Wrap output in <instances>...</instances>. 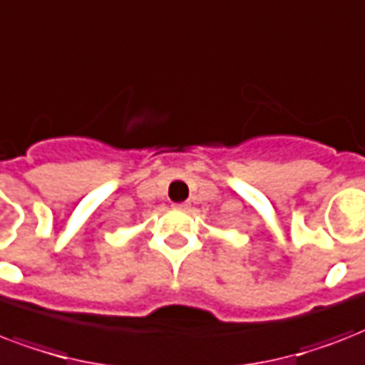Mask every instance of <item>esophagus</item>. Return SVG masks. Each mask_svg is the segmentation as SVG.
<instances>
[{
	"label": "esophagus",
	"mask_w": 365,
	"mask_h": 365,
	"mask_svg": "<svg viewBox=\"0 0 365 365\" xmlns=\"http://www.w3.org/2000/svg\"><path fill=\"white\" fill-rule=\"evenodd\" d=\"M175 210H180V212H186V210H188V204H177V205H175Z\"/></svg>",
	"instance_id": "34e87169"
}]
</instances>
